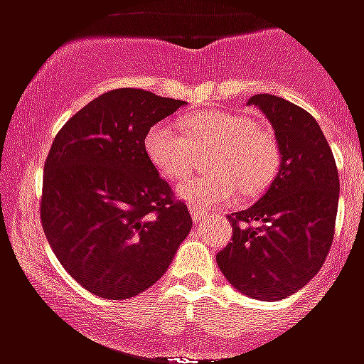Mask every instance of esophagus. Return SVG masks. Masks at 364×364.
<instances>
[{"label":"esophagus","mask_w":364,"mask_h":364,"mask_svg":"<svg viewBox=\"0 0 364 364\" xmlns=\"http://www.w3.org/2000/svg\"><path fill=\"white\" fill-rule=\"evenodd\" d=\"M188 210H191V215H193V219H194V223H200L202 221V219H205V217H208V211H204V210H200V208H188Z\"/></svg>","instance_id":"34e87169"}]
</instances>
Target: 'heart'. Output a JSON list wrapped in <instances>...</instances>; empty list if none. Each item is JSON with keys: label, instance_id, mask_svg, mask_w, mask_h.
<instances>
[{"label": "heart", "instance_id": "1", "mask_svg": "<svg viewBox=\"0 0 364 364\" xmlns=\"http://www.w3.org/2000/svg\"><path fill=\"white\" fill-rule=\"evenodd\" d=\"M211 171L194 173L177 193L196 208H217L238 194H257L270 185L279 168V149L270 132L247 115L232 111H198L181 122L160 121L145 136L154 168L177 181L193 170L198 153L210 151Z\"/></svg>", "mask_w": 364, "mask_h": 364}]
</instances>
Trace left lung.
I'll return each instance as SVG.
<instances>
[{
    "label": "left lung",
    "instance_id": "8db88e82",
    "mask_svg": "<svg viewBox=\"0 0 364 364\" xmlns=\"http://www.w3.org/2000/svg\"><path fill=\"white\" fill-rule=\"evenodd\" d=\"M276 132L279 171L264 196L228 215L232 242L217 253L228 283L257 300L287 299L317 272L334 238L340 179L314 117L274 94H255Z\"/></svg>",
    "mask_w": 364,
    "mask_h": 364
}]
</instances>
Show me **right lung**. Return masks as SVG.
<instances>
[{
	"label": "right lung",
	"instance_id": "add662e5",
	"mask_svg": "<svg viewBox=\"0 0 364 364\" xmlns=\"http://www.w3.org/2000/svg\"><path fill=\"white\" fill-rule=\"evenodd\" d=\"M185 102L141 88L102 94L56 134L43 173L41 225L68 274L96 296H136L164 276L193 219L145 151Z\"/></svg>",
	"mask_w": 364,
	"mask_h": 364
}]
</instances>
